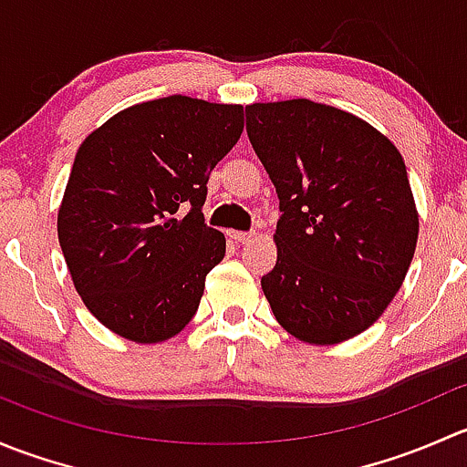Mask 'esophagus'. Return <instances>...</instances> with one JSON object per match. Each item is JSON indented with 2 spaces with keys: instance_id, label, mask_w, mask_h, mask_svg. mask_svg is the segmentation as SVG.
Instances as JSON below:
<instances>
[{
  "instance_id": "1",
  "label": "esophagus",
  "mask_w": 467,
  "mask_h": 467,
  "mask_svg": "<svg viewBox=\"0 0 467 467\" xmlns=\"http://www.w3.org/2000/svg\"><path fill=\"white\" fill-rule=\"evenodd\" d=\"M251 237H253L251 233H237V230H233V233H230V239H234V242H237V244L248 242V239H251Z\"/></svg>"
}]
</instances>
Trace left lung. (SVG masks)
Segmentation results:
<instances>
[{
    "mask_svg": "<svg viewBox=\"0 0 467 467\" xmlns=\"http://www.w3.org/2000/svg\"><path fill=\"white\" fill-rule=\"evenodd\" d=\"M246 133L280 199L262 289L277 323L317 346L368 329L418 242L407 167L386 135L309 99L246 106Z\"/></svg>",
    "mask_w": 467,
    "mask_h": 467,
    "instance_id": "1",
    "label": "left lung"
}]
</instances>
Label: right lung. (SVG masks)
Instances as JSON below:
<instances>
[{"instance_id":"1","label":"right lung","mask_w":467,"mask_h":467,"mask_svg":"<svg viewBox=\"0 0 467 467\" xmlns=\"http://www.w3.org/2000/svg\"><path fill=\"white\" fill-rule=\"evenodd\" d=\"M242 130V106L173 94L117 112L78 146L58 242L99 323L160 343L192 321L225 255L205 225L207 181Z\"/></svg>"}]
</instances>
